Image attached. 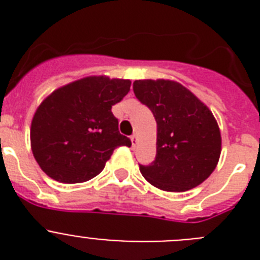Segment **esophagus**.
Listing matches in <instances>:
<instances>
[{"label":"esophagus","mask_w":260,"mask_h":260,"mask_svg":"<svg viewBox=\"0 0 260 260\" xmlns=\"http://www.w3.org/2000/svg\"><path fill=\"white\" fill-rule=\"evenodd\" d=\"M130 139H132V144H133V147H135V144H137V135L133 134L132 137H130Z\"/></svg>","instance_id":"34e87169"}]
</instances>
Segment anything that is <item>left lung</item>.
I'll return each mask as SVG.
<instances>
[{"instance_id":"obj_1","label":"left lung","mask_w":260,"mask_h":260,"mask_svg":"<svg viewBox=\"0 0 260 260\" xmlns=\"http://www.w3.org/2000/svg\"><path fill=\"white\" fill-rule=\"evenodd\" d=\"M133 89L157 123L156 157L139 165L142 176L165 191H186L207 180L221 152L212 112L173 80H135Z\"/></svg>"}]
</instances>
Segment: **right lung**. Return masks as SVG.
I'll use <instances>...</instances> for the list:
<instances>
[{"mask_svg": "<svg viewBox=\"0 0 260 260\" xmlns=\"http://www.w3.org/2000/svg\"><path fill=\"white\" fill-rule=\"evenodd\" d=\"M130 86L126 79L88 77L56 89L41 103L32 118L31 148L50 178L86 182L104 169L117 147L132 146L112 113V105Z\"/></svg>", "mask_w": 260, "mask_h": 260, "instance_id": "add662e5", "label": "right lung"}]
</instances>
